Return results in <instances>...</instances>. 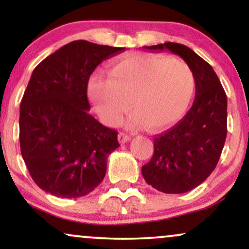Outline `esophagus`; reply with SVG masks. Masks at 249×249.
<instances>
[{
    "instance_id": "obj_1",
    "label": "esophagus",
    "mask_w": 249,
    "mask_h": 249,
    "mask_svg": "<svg viewBox=\"0 0 249 249\" xmlns=\"http://www.w3.org/2000/svg\"><path fill=\"white\" fill-rule=\"evenodd\" d=\"M118 141L121 144H125V142H130L131 141V136H128L127 133H124V132H119L118 134Z\"/></svg>"
}]
</instances>
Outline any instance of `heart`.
I'll use <instances>...</instances> for the list:
<instances>
[{"mask_svg": "<svg viewBox=\"0 0 249 249\" xmlns=\"http://www.w3.org/2000/svg\"><path fill=\"white\" fill-rule=\"evenodd\" d=\"M194 91L190 68L178 58L137 55L110 68L107 78L91 77L88 92L97 113L108 125H118L133 110L127 127L158 131L179 121Z\"/></svg>", "mask_w": 249, "mask_h": 249, "instance_id": "1", "label": "heart"}]
</instances>
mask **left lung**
Here are the masks:
<instances>
[{"mask_svg": "<svg viewBox=\"0 0 249 249\" xmlns=\"http://www.w3.org/2000/svg\"><path fill=\"white\" fill-rule=\"evenodd\" d=\"M145 49L178 55L192 71L196 97L186 116L154 137L153 157L142 167L145 181L168 194L199 186L213 172L227 134V97L208 63L186 45L166 42Z\"/></svg>", "mask_w": 249, "mask_h": 249, "instance_id": "1", "label": "left lung"}]
</instances>
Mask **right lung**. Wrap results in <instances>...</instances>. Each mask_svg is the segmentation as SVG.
<instances>
[{"label": "right lung", "instance_id": "right-lung-1", "mask_svg": "<svg viewBox=\"0 0 249 249\" xmlns=\"http://www.w3.org/2000/svg\"><path fill=\"white\" fill-rule=\"evenodd\" d=\"M124 50L88 41L65 44L33 71L19 107V145L31 178L61 198H79L104 179L117 131L89 113L97 65Z\"/></svg>", "mask_w": 249, "mask_h": 249}]
</instances>
